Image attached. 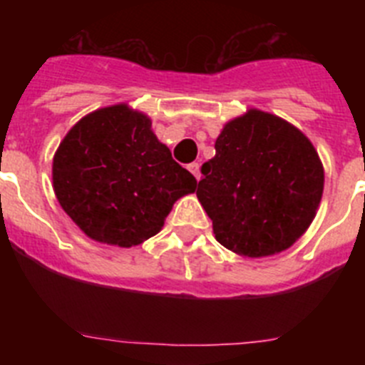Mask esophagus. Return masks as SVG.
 I'll return each mask as SVG.
<instances>
[{"mask_svg": "<svg viewBox=\"0 0 365 365\" xmlns=\"http://www.w3.org/2000/svg\"><path fill=\"white\" fill-rule=\"evenodd\" d=\"M188 170L193 173V177L199 180V177H201V164H199V163L188 164Z\"/></svg>", "mask_w": 365, "mask_h": 365, "instance_id": "obj_1", "label": "esophagus"}]
</instances>
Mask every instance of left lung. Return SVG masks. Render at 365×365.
Listing matches in <instances>:
<instances>
[{
    "label": "left lung",
    "mask_w": 365,
    "mask_h": 365,
    "mask_svg": "<svg viewBox=\"0 0 365 365\" xmlns=\"http://www.w3.org/2000/svg\"><path fill=\"white\" fill-rule=\"evenodd\" d=\"M197 199L215 240L243 257L279 254L311 227L324 193V164L291 122L247 109L222 125L201 168Z\"/></svg>",
    "instance_id": "obj_1"
}]
</instances>
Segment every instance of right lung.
<instances>
[{
    "label": "right lung",
    "mask_w": 365,
    "mask_h": 365,
    "mask_svg": "<svg viewBox=\"0 0 365 365\" xmlns=\"http://www.w3.org/2000/svg\"><path fill=\"white\" fill-rule=\"evenodd\" d=\"M53 188L87 237L130 248L160 232L197 180L172 159L151 118L128 104L100 108L67 131L53 159Z\"/></svg>",
    "instance_id": "obj_1"
}]
</instances>
